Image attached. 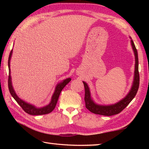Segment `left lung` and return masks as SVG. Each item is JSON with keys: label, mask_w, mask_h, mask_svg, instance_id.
<instances>
[{"label": "left lung", "mask_w": 149, "mask_h": 149, "mask_svg": "<svg viewBox=\"0 0 149 149\" xmlns=\"http://www.w3.org/2000/svg\"><path fill=\"white\" fill-rule=\"evenodd\" d=\"M132 49L134 52L135 64V72H134V79L132 84V87L128 94L123 98L122 100L118 102L115 103L114 104L110 105H99L96 104L92 99L91 96V92L88 85L85 81H83L85 87V107H86L90 112L96 114H99L102 116H113L119 114L120 112L124 109L130 102L133 99L137 94V91L139 86V60L137 50L136 49L134 42L133 40H131Z\"/></svg>", "instance_id": "obj_1"}]
</instances>
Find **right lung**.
<instances>
[{"label": "right lung", "instance_id": "obj_1", "mask_svg": "<svg viewBox=\"0 0 149 149\" xmlns=\"http://www.w3.org/2000/svg\"><path fill=\"white\" fill-rule=\"evenodd\" d=\"M12 54V49L11 50L10 53L9 58H8V70H9V75H8V89L10 91V93L11 95L12 96V97H13L15 99V100L17 102V104H18L20 107L22 108V109H23L25 112L27 113L28 114L36 116V115L47 114H49V113H50L54 109L55 107H56L58 99L60 94V93H61L62 90L64 89V87L65 86V85H66L70 81H71V78H67V79L63 80L62 82H60L59 84H57L56 88H55L53 95L52 96L51 100H50V102L49 104L41 108L35 107L34 105L29 104V103L25 102L23 100L19 99L18 96L16 95V92H15V91L14 90L13 87H12V79H11V75H10V64Z\"/></svg>", "mask_w": 149, "mask_h": 149}]
</instances>
